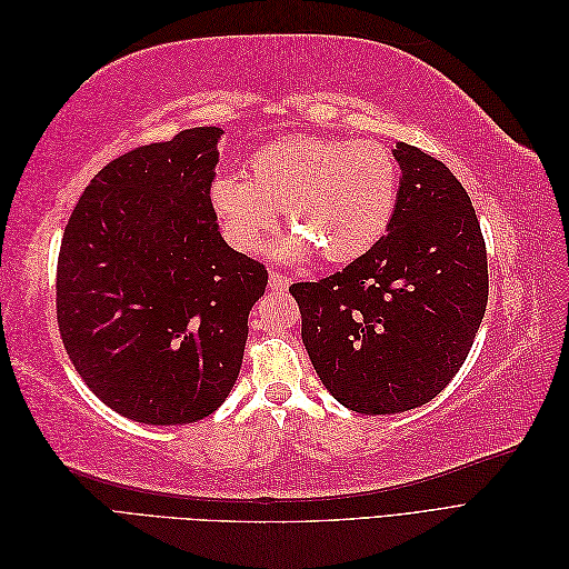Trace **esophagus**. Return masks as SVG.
<instances>
[{
	"mask_svg": "<svg viewBox=\"0 0 569 569\" xmlns=\"http://www.w3.org/2000/svg\"><path fill=\"white\" fill-rule=\"evenodd\" d=\"M268 284H270V289H274V291H284V289H289L291 280L287 278V274L278 272V270H270V274H268Z\"/></svg>",
	"mask_w": 569,
	"mask_h": 569,
	"instance_id": "obj_1",
	"label": "esophagus"
}]
</instances>
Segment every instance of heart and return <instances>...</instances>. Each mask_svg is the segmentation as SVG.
<instances>
[{"instance_id": "heart-1", "label": "heart", "mask_w": 569, "mask_h": 569, "mask_svg": "<svg viewBox=\"0 0 569 569\" xmlns=\"http://www.w3.org/2000/svg\"><path fill=\"white\" fill-rule=\"evenodd\" d=\"M399 192V163L382 144L295 134L258 149L247 178L220 173L211 203L239 251L261 247L284 211L295 234L274 247L280 261L318 251L327 263H351L387 234Z\"/></svg>"}]
</instances>
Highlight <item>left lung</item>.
<instances>
[{"label": "left lung", "instance_id": "obj_1", "mask_svg": "<svg viewBox=\"0 0 569 569\" xmlns=\"http://www.w3.org/2000/svg\"><path fill=\"white\" fill-rule=\"evenodd\" d=\"M393 159L401 192L387 234L341 272L289 287L320 382L366 416L432 401L468 358L489 299L468 192L418 147L399 142Z\"/></svg>", "mask_w": 569, "mask_h": 569}]
</instances>
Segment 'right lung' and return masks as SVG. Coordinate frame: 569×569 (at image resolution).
<instances>
[{
	"mask_svg": "<svg viewBox=\"0 0 569 569\" xmlns=\"http://www.w3.org/2000/svg\"><path fill=\"white\" fill-rule=\"evenodd\" d=\"M220 128L113 159L63 230L57 318L101 401L144 425H187L228 399L268 270L220 237L211 203Z\"/></svg>",
	"mask_w": 569,
	"mask_h": 569,
	"instance_id": "1",
	"label": "right lung"
}]
</instances>
